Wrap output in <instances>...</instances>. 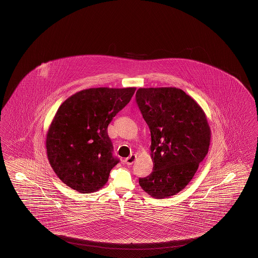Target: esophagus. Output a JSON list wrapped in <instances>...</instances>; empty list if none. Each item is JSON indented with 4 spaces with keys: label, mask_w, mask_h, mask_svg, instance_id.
<instances>
[{
    "label": "esophagus",
    "mask_w": 258,
    "mask_h": 258,
    "mask_svg": "<svg viewBox=\"0 0 258 258\" xmlns=\"http://www.w3.org/2000/svg\"><path fill=\"white\" fill-rule=\"evenodd\" d=\"M135 159H136V155H133H133L125 158V160H124V163L125 164H127V165H132L135 162Z\"/></svg>",
    "instance_id": "34e87169"
}]
</instances>
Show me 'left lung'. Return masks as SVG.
Here are the masks:
<instances>
[{
    "mask_svg": "<svg viewBox=\"0 0 258 258\" xmlns=\"http://www.w3.org/2000/svg\"><path fill=\"white\" fill-rule=\"evenodd\" d=\"M136 103L151 134L153 171L140 178L155 199L179 193L208 153L211 131L200 105L178 88H140Z\"/></svg>",
    "mask_w": 258,
    "mask_h": 258,
    "instance_id": "obj_1",
    "label": "left lung"
}]
</instances>
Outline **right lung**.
<instances>
[{"label":"right lung","instance_id":"add662e5","mask_svg":"<svg viewBox=\"0 0 258 258\" xmlns=\"http://www.w3.org/2000/svg\"><path fill=\"white\" fill-rule=\"evenodd\" d=\"M136 88H92L60 105L46 136L47 156L56 176L80 193L103 187L119 163L108 125L131 101Z\"/></svg>","mask_w":258,"mask_h":258}]
</instances>
